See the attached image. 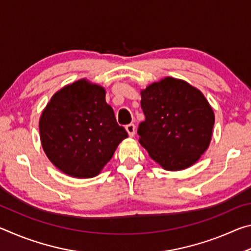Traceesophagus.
<instances>
[{
	"label": "esophagus",
	"instance_id": "esophagus-1",
	"mask_svg": "<svg viewBox=\"0 0 251 251\" xmlns=\"http://www.w3.org/2000/svg\"><path fill=\"white\" fill-rule=\"evenodd\" d=\"M126 130H127V133H128L130 137H133V136L135 135V131H136V126L134 124L126 125Z\"/></svg>",
	"mask_w": 251,
	"mask_h": 251
}]
</instances>
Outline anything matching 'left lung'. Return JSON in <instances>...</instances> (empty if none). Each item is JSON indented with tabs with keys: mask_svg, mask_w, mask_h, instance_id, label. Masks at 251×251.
I'll return each mask as SVG.
<instances>
[{
	"mask_svg": "<svg viewBox=\"0 0 251 251\" xmlns=\"http://www.w3.org/2000/svg\"><path fill=\"white\" fill-rule=\"evenodd\" d=\"M145 121L139 143L166 171L188 168L211 141L215 115L202 93L185 80L166 77L141 92Z\"/></svg>",
	"mask_w": 251,
	"mask_h": 251,
	"instance_id": "obj_1",
	"label": "left lung"
}]
</instances>
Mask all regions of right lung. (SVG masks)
<instances>
[{
  "label": "right lung",
  "mask_w": 251,
  "mask_h": 251,
  "mask_svg": "<svg viewBox=\"0 0 251 251\" xmlns=\"http://www.w3.org/2000/svg\"><path fill=\"white\" fill-rule=\"evenodd\" d=\"M42 147L55 167L75 178L99 175L128 134L106 103L105 90L86 79L55 93L40 118Z\"/></svg>",
  "instance_id": "right-lung-1"
}]
</instances>
